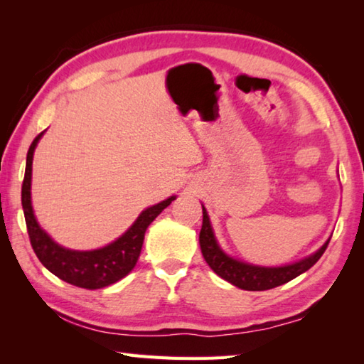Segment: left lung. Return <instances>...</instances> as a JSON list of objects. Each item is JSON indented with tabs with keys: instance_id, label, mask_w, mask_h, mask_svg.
Returning a JSON list of instances; mask_svg holds the SVG:
<instances>
[{
	"instance_id": "left-lung-1",
	"label": "left lung",
	"mask_w": 364,
	"mask_h": 364,
	"mask_svg": "<svg viewBox=\"0 0 364 364\" xmlns=\"http://www.w3.org/2000/svg\"><path fill=\"white\" fill-rule=\"evenodd\" d=\"M202 217L204 218H202L199 244L205 262L220 278L231 282L232 286H236L239 289H244V291H268V289L286 284V282L297 278L299 274L305 273L306 269H310L313 264L321 258L331 241V239H328L321 249L297 263L276 268L257 267V264L239 262L236 258L226 255L225 252L220 249L217 239H215L210 218H208L204 205H202Z\"/></svg>"
}]
</instances>
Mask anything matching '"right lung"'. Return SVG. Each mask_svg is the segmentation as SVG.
<instances>
[{"mask_svg":"<svg viewBox=\"0 0 364 364\" xmlns=\"http://www.w3.org/2000/svg\"><path fill=\"white\" fill-rule=\"evenodd\" d=\"M43 133L45 132H41L33 139V143L30 144V149L27 152L26 176H23L22 183V208L23 215H26L27 231L33 252L43 263V267H46V269L56 274L59 279L69 282L72 286L93 291V289L114 284V282L125 278L134 268L141 254V247H143L147 226L176 197L171 196L167 200H162L160 204L141 212L132 228H128L125 234H122L117 241L110 242L106 247L96 250H70L60 247L40 228L33 215L32 197H30L33 151Z\"/></svg>","mask_w":364,"mask_h":364,"instance_id":"right-lung-1","label":"right lung"}]
</instances>
